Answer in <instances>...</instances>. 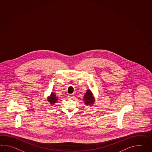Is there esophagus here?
Returning a JSON list of instances; mask_svg holds the SVG:
<instances>
[{"label":"esophagus","instance_id":"34e87169","mask_svg":"<svg viewBox=\"0 0 152 152\" xmlns=\"http://www.w3.org/2000/svg\"><path fill=\"white\" fill-rule=\"evenodd\" d=\"M68 96L70 99H72V98H73V97H74V95H72V94H69V95H68Z\"/></svg>","mask_w":152,"mask_h":152}]
</instances>
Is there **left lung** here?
Masks as SVG:
<instances>
[{
  "mask_svg": "<svg viewBox=\"0 0 152 152\" xmlns=\"http://www.w3.org/2000/svg\"><path fill=\"white\" fill-rule=\"evenodd\" d=\"M83 101L85 104L92 106L95 102V99L93 94L90 90H87V92L84 95Z\"/></svg>",
  "mask_w": 152,
  "mask_h": 152,
  "instance_id": "1",
  "label": "left lung"
}]
</instances>
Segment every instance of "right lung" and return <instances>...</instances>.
<instances>
[{
	"label": "right lung",
	"mask_w": 152,
	"mask_h": 152,
	"mask_svg": "<svg viewBox=\"0 0 152 152\" xmlns=\"http://www.w3.org/2000/svg\"><path fill=\"white\" fill-rule=\"evenodd\" d=\"M58 100V97H56V94L55 93H51L50 96L48 97V101L50 103L51 105H53L56 103Z\"/></svg>",
	"instance_id": "obj_1"
}]
</instances>
